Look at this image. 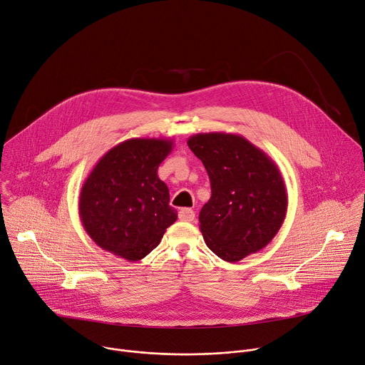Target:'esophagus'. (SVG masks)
<instances>
[{
	"mask_svg": "<svg viewBox=\"0 0 365 365\" xmlns=\"http://www.w3.org/2000/svg\"><path fill=\"white\" fill-rule=\"evenodd\" d=\"M178 217L182 222H192L195 217V213L191 209H181L178 213Z\"/></svg>",
	"mask_w": 365,
	"mask_h": 365,
	"instance_id": "1",
	"label": "esophagus"
}]
</instances>
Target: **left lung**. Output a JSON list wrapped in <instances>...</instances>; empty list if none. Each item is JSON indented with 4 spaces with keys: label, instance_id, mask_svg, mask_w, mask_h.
Masks as SVG:
<instances>
[{
    "label": "left lung",
    "instance_id": "1",
    "mask_svg": "<svg viewBox=\"0 0 365 365\" xmlns=\"http://www.w3.org/2000/svg\"><path fill=\"white\" fill-rule=\"evenodd\" d=\"M187 143L210 178L212 197L198 216L209 250L223 261L237 262L265 248L289 205L278 165L235 133H197Z\"/></svg>",
    "mask_w": 365,
    "mask_h": 365
}]
</instances>
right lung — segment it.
Masks as SVG:
<instances>
[{
    "label": "right lung",
    "instance_id": "1",
    "mask_svg": "<svg viewBox=\"0 0 365 365\" xmlns=\"http://www.w3.org/2000/svg\"><path fill=\"white\" fill-rule=\"evenodd\" d=\"M165 138H133L106 152L79 192V219L96 244L126 261L153 251L177 220L158 168L173 150Z\"/></svg>",
    "mask_w": 365,
    "mask_h": 365
}]
</instances>
